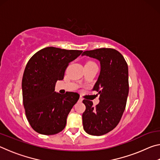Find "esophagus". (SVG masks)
<instances>
[{
    "instance_id": "esophagus-1",
    "label": "esophagus",
    "mask_w": 160,
    "mask_h": 160,
    "mask_svg": "<svg viewBox=\"0 0 160 160\" xmlns=\"http://www.w3.org/2000/svg\"><path fill=\"white\" fill-rule=\"evenodd\" d=\"M79 102H82V98H81V97H80V98H79Z\"/></svg>"
}]
</instances>
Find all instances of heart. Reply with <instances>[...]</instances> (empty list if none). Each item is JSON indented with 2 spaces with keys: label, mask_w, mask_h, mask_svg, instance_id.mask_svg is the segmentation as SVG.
<instances>
[{
  "label": "heart",
  "mask_w": 160,
  "mask_h": 160,
  "mask_svg": "<svg viewBox=\"0 0 160 160\" xmlns=\"http://www.w3.org/2000/svg\"><path fill=\"white\" fill-rule=\"evenodd\" d=\"M88 63H93V62H91V61H90V62H88Z\"/></svg>",
  "instance_id": "b5f03b06"
}]
</instances>
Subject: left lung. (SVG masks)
I'll return each mask as SVG.
<instances>
[{
    "mask_svg": "<svg viewBox=\"0 0 160 160\" xmlns=\"http://www.w3.org/2000/svg\"><path fill=\"white\" fill-rule=\"evenodd\" d=\"M82 56L100 62V73L93 90L98 92L99 102L95 107L90 100L82 102L83 128L92 135H102L115 128L125 110L128 95V68L123 56L113 48H102L84 51Z\"/></svg>",
    "mask_w": 160,
    "mask_h": 160,
    "instance_id": "obj_1",
    "label": "left lung"
}]
</instances>
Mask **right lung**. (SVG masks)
Masks as SVG:
<instances>
[{"label": "right lung", "mask_w": 160, "mask_h": 160, "mask_svg": "<svg viewBox=\"0 0 160 160\" xmlns=\"http://www.w3.org/2000/svg\"><path fill=\"white\" fill-rule=\"evenodd\" d=\"M82 52L47 47L37 51L27 64L22 81L23 104L29 124L39 133L54 135L66 127L68 115L80 95L56 92L55 85L63 79L69 63Z\"/></svg>", "instance_id": "add662e5"}]
</instances>
